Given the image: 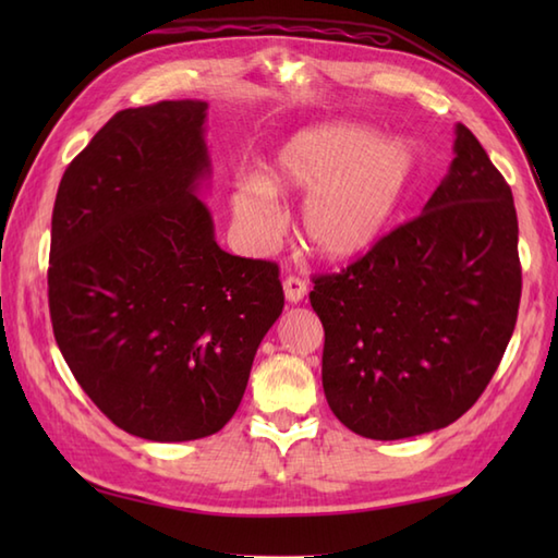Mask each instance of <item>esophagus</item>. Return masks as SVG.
Instances as JSON below:
<instances>
[{
  "label": "esophagus",
  "instance_id": "34e87169",
  "mask_svg": "<svg viewBox=\"0 0 558 558\" xmlns=\"http://www.w3.org/2000/svg\"><path fill=\"white\" fill-rule=\"evenodd\" d=\"M282 290H286V300L290 304H300L306 294V282L298 276H290L286 278V282H282Z\"/></svg>",
  "mask_w": 558,
  "mask_h": 558
}]
</instances>
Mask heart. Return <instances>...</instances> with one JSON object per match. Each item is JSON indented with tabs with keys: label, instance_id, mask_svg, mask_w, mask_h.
I'll return each instance as SVG.
<instances>
[{
	"label": "heart",
	"instance_id": "1",
	"mask_svg": "<svg viewBox=\"0 0 558 558\" xmlns=\"http://www.w3.org/2000/svg\"><path fill=\"white\" fill-rule=\"evenodd\" d=\"M417 170L402 138H378L369 124L333 120L304 126L270 153L258 180L234 189L230 208L254 242L278 228L276 196L306 194L300 208L304 244L340 264L364 256L388 230Z\"/></svg>",
	"mask_w": 558,
	"mask_h": 558
}]
</instances>
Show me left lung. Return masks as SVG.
Here are the masks:
<instances>
[{
    "mask_svg": "<svg viewBox=\"0 0 558 558\" xmlns=\"http://www.w3.org/2000/svg\"><path fill=\"white\" fill-rule=\"evenodd\" d=\"M520 288L511 186L456 124L453 160L422 216L314 280L328 408L376 441L453 424L504 357Z\"/></svg>",
    "mask_w": 558,
    "mask_h": 558,
    "instance_id": "left-lung-1",
    "label": "left lung"
}]
</instances>
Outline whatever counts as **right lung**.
Wrapping results in <instances>:
<instances>
[{
	"mask_svg": "<svg viewBox=\"0 0 558 558\" xmlns=\"http://www.w3.org/2000/svg\"><path fill=\"white\" fill-rule=\"evenodd\" d=\"M208 102L122 110L57 189L47 288L54 340L88 398L146 441L220 432L282 314L278 266L218 246Z\"/></svg>",
	"mask_w": 558,
	"mask_h": 558,
	"instance_id": "obj_1",
	"label": "right lung"
}]
</instances>
